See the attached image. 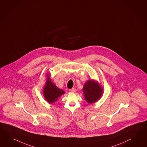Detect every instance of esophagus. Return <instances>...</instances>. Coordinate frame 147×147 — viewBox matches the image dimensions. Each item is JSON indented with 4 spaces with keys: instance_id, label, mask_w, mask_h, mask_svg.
<instances>
[{
    "instance_id": "34e87169",
    "label": "esophagus",
    "mask_w": 147,
    "mask_h": 147,
    "mask_svg": "<svg viewBox=\"0 0 147 147\" xmlns=\"http://www.w3.org/2000/svg\"><path fill=\"white\" fill-rule=\"evenodd\" d=\"M69 91L71 92H75L76 91V90L75 88H72L71 89H69Z\"/></svg>"
}]
</instances>
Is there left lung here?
<instances>
[{"label": "left lung", "instance_id": "1", "mask_svg": "<svg viewBox=\"0 0 147 147\" xmlns=\"http://www.w3.org/2000/svg\"><path fill=\"white\" fill-rule=\"evenodd\" d=\"M102 89L100 86L92 80L88 81L84 85L83 92L86 101L92 104L97 101L102 95Z\"/></svg>", "mask_w": 147, "mask_h": 147}]
</instances>
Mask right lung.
<instances>
[{"label":"right lung","instance_id":"add662e5","mask_svg":"<svg viewBox=\"0 0 147 147\" xmlns=\"http://www.w3.org/2000/svg\"><path fill=\"white\" fill-rule=\"evenodd\" d=\"M63 90L58 89L50 80L49 76L47 79V83L43 90L45 99L50 104H54L57 100L58 98L64 94Z\"/></svg>","mask_w":147,"mask_h":147}]
</instances>
